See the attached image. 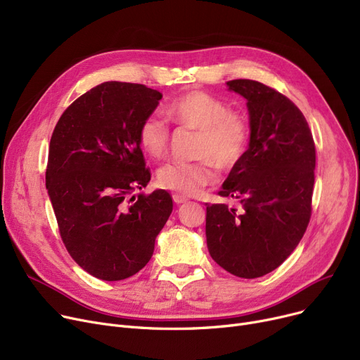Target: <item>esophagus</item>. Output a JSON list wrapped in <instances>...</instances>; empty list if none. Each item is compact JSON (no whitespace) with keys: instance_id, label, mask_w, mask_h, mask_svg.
<instances>
[{"instance_id":"1","label":"esophagus","mask_w":360,"mask_h":360,"mask_svg":"<svg viewBox=\"0 0 360 360\" xmlns=\"http://www.w3.org/2000/svg\"><path fill=\"white\" fill-rule=\"evenodd\" d=\"M174 201H175V204H184V202L188 201V198H185L182 195H178V194H174Z\"/></svg>"}]
</instances>
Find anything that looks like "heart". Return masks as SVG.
Instances as JSON below:
<instances>
[{"label": "heart", "mask_w": 360, "mask_h": 360, "mask_svg": "<svg viewBox=\"0 0 360 360\" xmlns=\"http://www.w3.org/2000/svg\"><path fill=\"white\" fill-rule=\"evenodd\" d=\"M166 115L179 127L198 132L194 163H169L159 169L158 184L178 195H195L216 179V169H233L247 153L250 124L243 115L229 110L223 101L202 90H191L166 106ZM139 144L153 159L167 155L170 131L158 115H148L139 127Z\"/></svg>", "instance_id": "heart-1"}]
</instances>
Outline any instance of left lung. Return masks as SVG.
<instances>
[{"label":"left lung","mask_w":360,"mask_h":360,"mask_svg":"<svg viewBox=\"0 0 360 360\" xmlns=\"http://www.w3.org/2000/svg\"><path fill=\"white\" fill-rule=\"evenodd\" d=\"M226 84L247 99L251 136L219 191L240 209L205 204L207 248L226 271L255 278L276 270L308 228L315 144L304 113L281 93L245 79Z\"/></svg>","instance_id":"1"}]
</instances>
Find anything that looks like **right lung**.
I'll list each match as a JSON object with an SVG mask.
<instances>
[{
    "mask_svg": "<svg viewBox=\"0 0 360 360\" xmlns=\"http://www.w3.org/2000/svg\"><path fill=\"white\" fill-rule=\"evenodd\" d=\"M160 99L144 84L105 82L74 101L52 132L46 190L60 233L72 259L101 280L139 273L174 209L165 190L131 195L151 178L137 132Z\"/></svg>",
    "mask_w": 360,
    "mask_h": 360,
    "instance_id": "obj_1",
    "label": "right lung"
}]
</instances>
